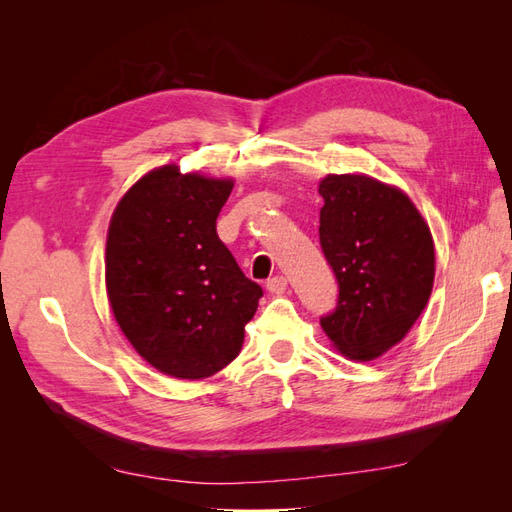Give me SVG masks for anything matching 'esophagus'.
Here are the masks:
<instances>
[{"mask_svg":"<svg viewBox=\"0 0 512 512\" xmlns=\"http://www.w3.org/2000/svg\"><path fill=\"white\" fill-rule=\"evenodd\" d=\"M286 286H288V280L284 275H275V277H269V280H267V290L271 294H282L286 290Z\"/></svg>","mask_w":512,"mask_h":512,"instance_id":"1","label":"esophagus"}]
</instances>
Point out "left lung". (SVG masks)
<instances>
[{
    "label": "left lung",
    "mask_w": 512,
    "mask_h": 512,
    "mask_svg": "<svg viewBox=\"0 0 512 512\" xmlns=\"http://www.w3.org/2000/svg\"><path fill=\"white\" fill-rule=\"evenodd\" d=\"M318 192L320 245L339 284L335 312L320 324L348 359H378L429 301L436 273L429 226L404 192L367 175H329Z\"/></svg>",
    "instance_id": "left-lung-1"
}]
</instances>
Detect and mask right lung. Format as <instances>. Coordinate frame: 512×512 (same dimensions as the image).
I'll use <instances>...</instances> for the list:
<instances>
[{"mask_svg": "<svg viewBox=\"0 0 512 512\" xmlns=\"http://www.w3.org/2000/svg\"><path fill=\"white\" fill-rule=\"evenodd\" d=\"M230 192L232 179L160 166L132 185L108 226L106 292L115 320L166 376L218 374L239 354L262 297L215 230Z\"/></svg>", "mask_w": 512, "mask_h": 512, "instance_id": "1", "label": "right lung"}]
</instances>
